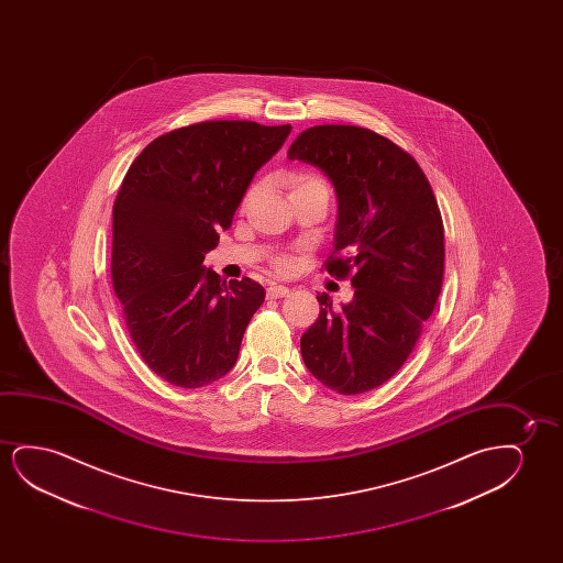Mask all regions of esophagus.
I'll return each instance as SVG.
<instances>
[{"label":"esophagus","instance_id":"34e87169","mask_svg":"<svg viewBox=\"0 0 563 563\" xmlns=\"http://www.w3.org/2000/svg\"><path fill=\"white\" fill-rule=\"evenodd\" d=\"M290 292V288L285 285H273L267 288V298H283L286 294Z\"/></svg>","mask_w":563,"mask_h":563}]
</instances>
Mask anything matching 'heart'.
I'll list each match as a JSON object with an SVG mask.
<instances>
[{
	"mask_svg": "<svg viewBox=\"0 0 563 563\" xmlns=\"http://www.w3.org/2000/svg\"><path fill=\"white\" fill-rule=\"evenodd\" d=\"M286 185L290 188V198H296V196H300V194L306 192L331 194L329 183H327L324 178L319 177L316 173H306V170H298V173L288 175V178H286ZM257 190H260V185H257V183L247 188V192L244 194V200H242V208H246L247 201L254 198ZM273 269L280 273V275H288V273H292V271L296 269V257L288 254L277 255V257L273 260Z\"/></svg>",
	"mask_w": 563,
	"mask_h": 563,
	"instance_id": "b5f03b06",
	"label": "heart"
}]
</instances>
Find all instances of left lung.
<instances>
[{
	"label": "left lung",
	"mask_w": 563,
	"mask_h": 563,
	"mask_svg": "<svg viewBox=\"0 0 563 563\" xmlns=\"http://www.w3.org/2000/svg\"><path fill=\"white\" fill-rule=\"evenodd\" d=\"M288 157L331 178L339 224L323 267L355 288L342 309L332 308L329 294L317 296L321 311L301 336V357L334 393H367L400 371L439 300V203L416 159L363 126H311L294 140Z\"/></svg>",
	"instance_id": "1"
}]
</instances>
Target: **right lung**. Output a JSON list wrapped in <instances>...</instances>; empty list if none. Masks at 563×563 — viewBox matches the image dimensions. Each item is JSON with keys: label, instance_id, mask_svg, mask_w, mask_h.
<instances>
[{"label": "right lung", "instance_id": "obj_1", "mask_svg": "<svg viewBox=\"0 0 563 563\" xmlns=\"http://www.w3.org/2000/svg\"><path fill=\"white\" fill-rule=\"evenodd\" d=\"M290 131L254 121L188 124L150 142L124 175L111 280L134 346L170 385L200 388L236 363L265 290L247 277L227 285L201 263Z\"/></svg>", "mask_w": 563, "mask_h": 563}]
</instances>
